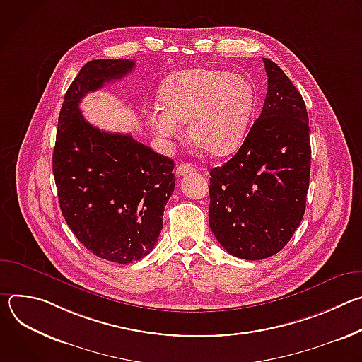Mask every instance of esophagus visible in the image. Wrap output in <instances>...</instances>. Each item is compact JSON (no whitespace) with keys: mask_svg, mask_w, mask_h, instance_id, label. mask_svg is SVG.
Here are the masks:
<instances>
[{"mask_svg":"<svg viewBox=\"0 0 362 362\" xmlns=\"http://www.w3.org/2000/svg\"><path fill=\"white\" fill-rule=\"evenodd\" d=\"M196 172V168L190 163H182L176 168V175L177 176H185V175H189V173H193Z\"/></svg>","mask_w":362,"mask_h":362,"instance_id":"1","label":"esophagus"}]
</instances>
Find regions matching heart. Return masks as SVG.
Here are the masks:
<instances>
[{
	"mask_svg": "<svg viewBox=\"0 0 362 362\" xmlns=\"http://www.w3.org/2000/svg\"><path fill=\"white\" fill-rule=\"evenodd\" d=\"M160 106L148 115L151 130L165 141L189 136L208 151L222 156L245 139L256 105L253 84L242 74L196 67L168 77L159 90Z\"/></svg>",
	"mask_w": 362,
	"mask_h": 362,
	"instance_id": "obj_1",
	"label": "heart"
}]
</instances>
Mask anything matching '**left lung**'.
<instances>
[{
  "label": "left lung",
  "instance_id": "1",
  "mask_svg": "<svg viewBox=\"0 0 362 362\" xmlns=\"http://www.w3.org/2000/svg\"><path fill=\"white\" fill-rule=\"evenodd\" d=\"M268 91L261 116L235 156L211 170V229L246 261L278 253L299 226L311 172L305 101L288 76L264 59Z\"/></svg>",
  "mask_w": 362,
  "mask_h": 362
}]
</instances>
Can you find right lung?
Returning a JSON list of instances; mask_svg holds the SVG:
<instances>
[{
    "label": "right lung",
    "mask_w": 362,
    "mask_h": 362,
    "mask_svg": "<svg viewBox=\"0 0 362 362\" xmlns=\"http://www.w3.org/2000/svg\"><path fill=\"white\" fill-rule=\"evenodd\" d=\"M133 60H93L70 84L53 153L62 214L76 238L95 256L130 264L150 253L163 228V212L175 190L173 160L130 134L91 126L81 98L123 78Z\"/></svg>",
    "instance_id": "1"
}]
</instances>
